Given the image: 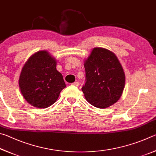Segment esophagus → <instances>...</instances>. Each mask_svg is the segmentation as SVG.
<instances>
[{"label": "esophagus", "mask_w": 156, "mask_h": 156, "mask_svg": "<svg viewBox=\"0 0 156 156\" xmlns=\"http://www.w3.org/2000/svg\"><path fill=\"white\" fill-rule=\"evenodd\" d=\"M72 85L75 86H80V83H79V82H77V81H76V82H74V83H72Z\"/></svg>", "instance_id": "34e87169"}]
</instances>
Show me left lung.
<instances>
[{
  "label": "left lung",
  "instance_id": "8db88e82",
  "mask_svg": "<svg viewBox=\"0 0 156 156\" xmlns=\"http://www.w3.org/2000/svg\"><path fill=\"white\" fill-rule=\"evenodd\" d=\"M84 68L86 83L81 90L88 102L96 108H106L118 101L123 91L125 76L114 53L94 48Z\"/></svg>",
  "mask_w": 156,
  "mask_h": 156
}]
</instances>
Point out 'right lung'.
<instances>
[{
    "label": "right lung",
    "instance_id": "1",
    "mask_svg": "<svg viewBox=\"0 0 156 156\" xmlns=\"http://www.w3.org/2000/svg\"><path fill=\"white\" fill-rule=\"evenodd\" d=\"M19 86L25 100L38 108H46L56 101L66 87L56 61L47 51H38L28 59L22 69Z\"/></svg>",
    "mask_w": 156,
    "mask_h": 156
}]
</instances>
